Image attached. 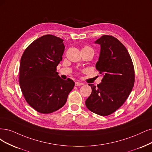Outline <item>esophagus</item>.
<instances>
[{"instance_id":"esophagus-1","label":"esophagus","mask_w":152,"mask_h":152,"mask_svg":"<svg viewBox=\"0 0 152 152\" xmlns=\"http://www.w3.org/2000/svg\"><path fill=\"white\" fill-rule=\"evenodd\" d=\"M84 84L83 83H80V82H76L75 83V85L77 86H82Z\"/></svg>"}]
</instances>
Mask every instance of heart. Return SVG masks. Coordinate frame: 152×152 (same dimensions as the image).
Instances as JSON below:
<instances>
[{
    "label": "heart",
    "instance_id": "heart-1",
    "mask_svg": "<svg viewBox=\"0 0 152 152\" xmlns=\"http://www.w3.org/2000/svg\"><path fill=\"white\" fill-rule=\"evenodd\" d=\"M85 48H89V47H85Z\"/></svg>",
    "mask_w": 152,
    "mask_h": 152
}]
</instances>
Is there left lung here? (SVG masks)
I'll return each mask as SVG.
<instances>
[{
    "mask_svg": "<svg viewBox=\"0 0 152 152\" xmlns=\"http://www.w3.org/2000/svg\"><path fill=\"white\" fill-rule=\"evenodd\" d=\"M101 49L96 68L103 76L85 102L88 109L97 115L113 113L125 103L134 82L133 62L126 48L113 36L104 35L94 42Z\"/></svg>",
    "mask_w": 152,
    "mask_h": 152,
    "instance_id": "1",
    "label": "left lung"
}]
</instances>
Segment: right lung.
Wrapping results in <instances>:
<instances>
[{"label": "right lung", "mask_w": 152, "mask_h": 152, "mask_svg": "<svg viewBox=\"0 0 152 152\" xmlns=\"http://www.w3.org/2000/svg\"><path fill=\"white\" fill-rule=\"evenodd\" d=\"M63 39L53 35L37 39L22 54L19 84L27 103L43 114L57 111L65 104L75 82L61 79L56 67L63 59Z\"/></svg>", "instance_id": "right-lung-1"}]
</instances>
